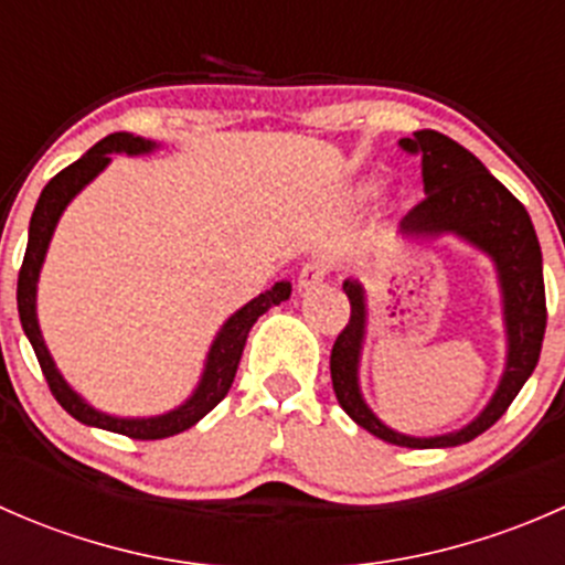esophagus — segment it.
Instances as JSON below:
<instances>
[{
    "label": "esophagus",
    "instance_id": "34e87169",
    "mask_svg": "<svg viewBox=\"0 0 565 565\" xmlns=\"http://www.w3.org/2000/svg\"><path fill=\"white\" fill-rule=\"evenodd\" d=\"M330 273V262L324 256H317V259L306 262L303 270L298 276V289L300 292H311V289L319 287L324 281V276Z\"/></svg>",
    "mask_w": 565,
    "mask_h": 565
}]
</instances>
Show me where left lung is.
Returning <instances> with one entry per match:
<instances>
[{
    "label": "left lung",
    "instance_id": "8db88e82",
    "mask_svg": "<svg viewBox=\"0 0 565 565\" xmlns=\"http://www.w3.org/2000/svg\"><path fill=\"white\" fill-rule=\"evenodd\" d=\"M398 147L409 156H420V177L426 191V196L404 215L402 230L407 235L454 232L492 256L503 289L509 363L492 402L465 429L443 437L398 435L363 404L358 391V355L366 328V300L361 284L344 281V292L350 298V322L344 324L330 352V380L341 409L380 440L402 448H451L476 440L489 426L498 424L539 363L546 330L541 246L525 204L498 177L489 174L470 150L437 130H415L413 139H402Z\"/></svg>",
    "mask_w": 565,
    "mask_h": 565
}]
</instances>
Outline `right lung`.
Segmentation results:
<instances>
[{"label": "right lung", "instance_id": "1", "mask_svg": "<svg viewBox=\"0 0 565 565\" xmlns=\"http://www.w3.org/2000/svg\"><path fill=\"white\" fill-rule=\"evenodd\" d=\"M152 141L141 139V136L130 134H108L106 139H100L87 156L78 158L76 163H71L67 169H62L60 174L51 177L49 185L40 193L35 213L30 221V243H26L24 262H21L19 270V317L21 328H24L26 339H30L32 350H35L40 369H43V377L49 383L51 393H54L56 402L67 409L76 420L87 426H98V429L117 431V435L134 437V440H163V437L180 435V431L191 429L196 420H202L221 398L226 396L232 388V380H235L237 363H241L243 347H246L250 324L256 322L267 309L278 306L281 300L289 298L292 287L287 281H278L276 287H270L267 292H262L259 298H254L250 303L243 306L237 315L226 319V324L221 328V333L215 335L213 347H210L207 366H204L202 383H199L196 393L188 398L182 407L172 409L167 415H158V418H114V415L98 413V409L89 407L76 391H71V385L62 380V374L56 372L54 361H51L49 350L43 344V335L38 328V315H35V292H38V276L40 265H43L45 248H49L51 235H54V226L60 221L62 210L67 207L73 196L93 180L95 174L104 172L106 163L111 161L108 152H128V156H139V152H150Z\"/></svg>", "mask_w": 565, "mask_h": 565}]
</instances>
